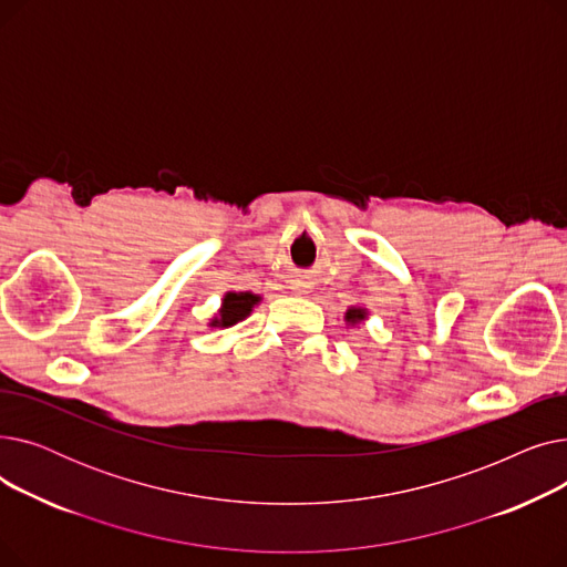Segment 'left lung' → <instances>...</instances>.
<instances>
[{
	"instance_id": "8db88e82",
	"label": "left lung",
	"mask_w": 567,
	"mask_h": 567,
	"mask_svg": "<svg viewBox=\"0 0 567 567\" xmlns=\"http://www.w3.org/2000/svg\"><path fill=\"white\" fill-rule=\"evenodd\" d=\"M368 319V310L361 308V306H351L347 312H344V321L347 326H359L361 321Z\"/></svg>"
}]
</instances>
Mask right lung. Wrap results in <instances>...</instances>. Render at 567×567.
I'll list each match as a JSON object with an SVG mask.
<instances>
[{
  "label": "right lung",
  "instance_id": "obj_1",
  "mask_svg": "<svg viewBox=\"0 0 567 567\" xmlns=\"http://www.w3.org/2000/svg\"><path fill=\"white\" fill-rule=\"evenodd\" d=\"M261 296L252 293V291H227L223 296V306L218 310V315L208 321L212 329H231L234 323L244 321L255 306H259Z\"/></svg>",
  "mask_w": 567,
  "mask_h": 567
}]
</instances>
